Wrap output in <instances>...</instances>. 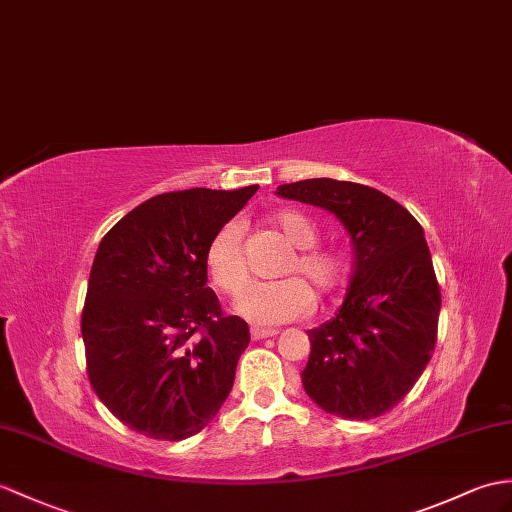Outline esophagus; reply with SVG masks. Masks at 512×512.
I'll use <instances>...</instances> for the list:
<instances>
[{
    "instance_id": "obj_1",
    "label": "esophagus",
    "mask_w": 512,
    "mask_h": 512,
    "mask_svg": "<svg viewBox=\"0 0 512 512\" xmlns=\"http://www.w3.org/2000/svg\"><path fill=\"white\" fill-rule=\"evenodd\" d=\"M279 329H264V327H251V338L253 340H264V338H275Z\"/></svg>"
}]
</instances>
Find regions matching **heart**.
<instances>
[{
    "label": "heart",
    "mask_w": 512,
    "mask_h": 512,
    "mask_svg": "<svg viewBox=\"0 0 512 512\" xmlns=\"http://www.w3.org/2000/svg\"><path fill=\"white\" fill-rule=\"evenodd\" d=\"M272 227L288 240L296 251L288 259L285 275H301L310 281L320 296L338 292L349 279L351 259L334 246H318V224L303 211L281 209L270 216ZM207 268L213 283L229 294H241L251 281L244 259L240 224H224L211 237L207 246ZM299 277L281 281L255 283L237 299V312L244 314L255 325H281L301 318L314 310V292Z\"/></svg>",
    "instance_id": "b5f03b06"
}]
</instances>
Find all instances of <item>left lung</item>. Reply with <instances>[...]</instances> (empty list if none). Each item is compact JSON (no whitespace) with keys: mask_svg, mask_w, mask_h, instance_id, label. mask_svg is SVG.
<instances>
[{"mask_svg":"<svg viewBox=\"0 0 512 512\" xmlns=\"http://www.w3.org/2000/svg\"><path fill=\"white\" fill-rule=\"evenodd\" d=\"M277 194L336 213L355 253L340 312L310 331L303 388L340 419L382 417L417 384L436 344L441 288L421 224L397 200L351 181L307 178Z\"/></svg>","mask_w":512,"mask_h":512,"instance_id":"1","label":"left lung"}]
</instances>
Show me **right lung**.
I'll list each match as a JSON object with an SVG mask.
<instances>
[{"label": "right lung", "mask_w": 512, "mask_h": 512, "mask_svg": "<svg viewBox=\"0 0 512 512\" xmlns=\"http://www.w3.org/2000/svg\"><path fill=\"white\" fill-rule=\"evenodd\" d=\"M255 192L159 194L102 237L80 329L91 388L130 430L183 441L229 397L251 334L207 288V246Z\"/></svg>", "instance_id": "add662e5"}]
</instances>
